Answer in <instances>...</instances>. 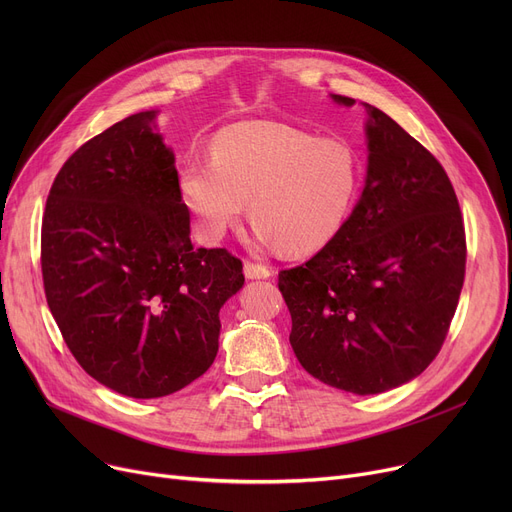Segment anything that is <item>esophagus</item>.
I'll return each instance as SVG.
<instances>
[{"label": "esophagus", "instance_id": "34e87169", "mask_svg": "<svg viewBox=\"0 0 512 512\" xmlns=\"http://www.w3.org/2000/svg\"><path fill=\"white\" fill-rule=\"evenodd\" d=\"M272 267L261 265V263H253V261H245V276L249 280H267L272 278Z\"/></svg>", "mask_w": 512, "mask_h": 512}]
</instances>
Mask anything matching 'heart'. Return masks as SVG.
Wrapping results in <instances>:
<instances>
[{
    "label": "heart",
    "mask_w": 512,
    "mask_h": 512,
    "mask_svg": "<svg viewBox=\"0 0 512 512\" xmlns=\"http://www.w3.org/2000/svg\"><path fill=\"white\" fill-rule=\"evenodd\" d=\"M363 159L346 139H321L278 122H240L218 132L211 159L178 174L182 203L205 242H220L249 201L257 236L290 255L328 247L357 205Z\"/></svg>",
    "instance_id": "obj_1"
}]
</instances>
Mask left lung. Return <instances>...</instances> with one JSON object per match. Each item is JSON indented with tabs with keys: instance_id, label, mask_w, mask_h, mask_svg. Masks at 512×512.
<instances>
[{
	"instance_id": "obj_1",
	"label": "left lung",
	"mask_w": 512,
	"mask_h": 512,
	"mask_svg": "<svg viewBox=\"0 0 512 512\" xmlns=\"http://www.w3.org/2000/svg\"><path fill=\"white\" fill-rule=\"evenodd\" d=\"M363 105L361 199L328 247L278 276L299 363L359 396L407 384L436 359L467 261L463 215L440 161L378 107Z\"/></svg>"
}]
</instances>
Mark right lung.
I'll list each match as a JSON object with an SVG mask.
<instances>
[{
  "label": "right lung",
  "instance_id": "add662e5",
  "mask_svg": "<svg viewBox=\"0 0 512 512\" xmlns=\"http://www.w3.org/2000/svg\"><path fill=\"white\" fill-rule=\"evenodd\" d=\"M141 112L76 149L41 224L49 311L91 378L130 398L182 390L218 355L220 309L245 276L195 249L174 153Z\"/></svg>",
  "mask_w": 512,
  "mask_h": 512
}]
</instances>
